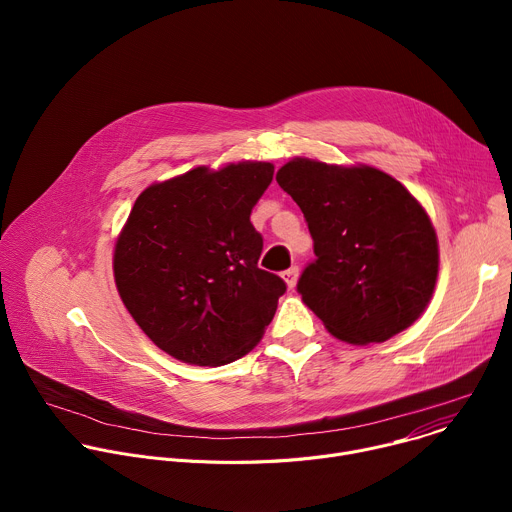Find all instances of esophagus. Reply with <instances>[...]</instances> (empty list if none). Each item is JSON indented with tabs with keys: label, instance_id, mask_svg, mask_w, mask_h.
<instances>
[{
	"label": "esophagus",
	"instance_id": "1",
	"mask_svg": "<svg viewBox=\"0 0 512 512\" xmlns=\"http://www.w3.org/2000/svg\"><path fill=\"white\" fill-rule=\"evenodd\" d=\"M298 275H300V269L294 265V267H289V269H285L283 273H281V277H283V281H285V285L289 287V289H294L296 287V283H298Z\"/></svg>",
	"mask_w": 512,
	"mask_h": 512
}]
</instances>
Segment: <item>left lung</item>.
Masks as SVG:
<instances>
[{
    "instance_id": "obj_1",
    "label": "left lung",
    "mask_w": 512,
    "mask_h": 512,
    "mask_svg": "<svg viewBox=\"0 0 512 512\" xmlns=\"http://www.w3.org/2000/svg\"><path fill=\"white\" fill-rule=\"evenodd\" d=\"M314 239L298 291L348 344L385 342L427 308L440 269L437 235L419 200L373 166L294 158L275 176Z\"/></svg>"
}]
</instances>
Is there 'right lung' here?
Instances as JSON below:
<instances>
[{
  "instance_id": "1",
  "label": "right lung",
  "mask_w": 512,
  "mask_h": 512,
  "mask_svg": "<svg viewBox=\"0 0 512 512\" xmlns=\"http://www.w3.org/2000/svg\"><path fill=\"white\" fill-rule=\"evenodd\" d=\"M273 164L198 166L145 188L117 237L115 285L131 318L170 356L221 367L257 346L283 296L259 269L251 210Z\"/></svg>"
}]
</instances>
